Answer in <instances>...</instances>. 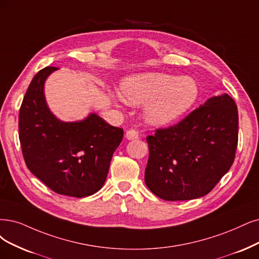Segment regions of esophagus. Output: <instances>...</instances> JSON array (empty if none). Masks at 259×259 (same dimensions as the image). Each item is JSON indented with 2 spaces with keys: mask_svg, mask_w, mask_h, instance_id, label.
<instances>
[{
  "mask_svg": "<svg viewBox=\"0 0 259 259\" xmlns=\"http://www.w3.org/2000/svg\"><path fill=\"white\" fill-rule=\"evenodd\" d=\"M140 135H139V131L137 129H129L127 132H126V138L128 140H137L139 139Z\"/></svg>",
  "mask_w": 259,
  "mask_h": 259,
  "instance_id": "obj_1",
  "label": "esophagus"
}]
</instances>
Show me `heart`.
<instances>
[{
  "label": "heart",
  "mask_w": 259,
  "mask_h": 259,
  "mask_svg": "<svg viewBox=\"0 0 259 259\" xmlns=\"http://www.w3.org/2000/svg\"><path fill=\"white\" fill-rule=\"evenodd\" d=\"M115 98L130 104L148 103L146 119L162 126L179 118L193 107L199 96V88L191 76H177L163 72H147L128 76L121 82ZM124 99L122 100V98Z\"/></svg>",
  "instance_id": "obj_1"
}]
</instances>
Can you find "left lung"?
Segmentation results:
<instances>
[{"label":"left lung","instance_id":"left-lung-1","mask_svg":"<svg viewBox=\"0 0 259 259\" xmlns=\"http://www.w3.org/2000/svg\"><path fill=\"white\" fill-rule=\"evenodd\" d=\"M238 110L227 94L213 96L175 126L148 136L145 184L164 200L208 194L233 165Z\"/></svg>","mask_w":259,"mask_h":259}]
</instances>
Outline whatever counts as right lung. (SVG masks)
I'll return each mask as SVG.
<instances>
[{"label": "right lung", "mask_w": 259, "mask_h": 259, "mask_svg": "<svg viewBox=\"0 0 259 259\" xmlns=\"http://www.w3.org/2000/svg\"><path fill=\"white\" fill-rule=\"evenodd\" d=\"M57 68L46 67L28 85L19 112V139L27 168L54 192L90 196L107 179L114 151L123 137L96 113L63 121L48 107L45 82Z\"/></svg>", "instance_id": "right-lung-1"}]
</instances>
